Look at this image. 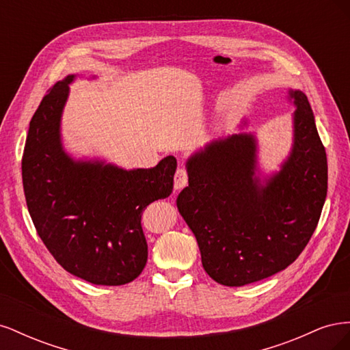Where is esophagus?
I'll use <instances>...</instances> for the list:
<instances>
[{"label": "esophagus", "mask_w": 350, "mask_h": 350, "mask_svg": "<svg viewBox=\"0 0 350 350\" xmlns=\"http://www.w3.org/2000/svg\"><path fill=\"white\" fill-rule=\"evenodd\" d=\"M188 184V172L185 167H178L175 172V178H174V185L175 189H181Z\"/></svg>", "instance_id": "34e87169"}]
</instances>
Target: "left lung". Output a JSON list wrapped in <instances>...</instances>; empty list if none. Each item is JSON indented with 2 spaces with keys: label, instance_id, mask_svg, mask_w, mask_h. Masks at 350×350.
Returning a JSON list of instances; mask_svg holds the SVG:
<instances>
[{
  "label": "left lung",
  "instance_id": "obj_1",
  "mask_svg": "<svg viewBox=\"0 0 350 350\" xmlns=\"http://www.w3.org/2000/svg\"><path fill=\"white\" fill-rule=\"evenodd\" d=\"M293 146L280 172L256 175L257 142L234 134L207 144L187 162L188 187L176 198L196 235L208 276L243 286L292 264L319 225L327 196V156L308 98L291 90Z\"/></svg>",
  "mask_w": 350,
  "mask_h": 350
}]
</instances>
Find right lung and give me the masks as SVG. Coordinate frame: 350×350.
<instances>
[{
    "label": "right lung",
    "mask_w": 350,
    "mask_h": 350,
    "mask_svg": "<svg viewBox=\"0 0 350 350\" xmlns=\"http://www.w3.org/2000/svg\"><path fill=\"white\" fill-rule=\"evenodd\" d=\"M74 76L58 81L31 116L22 159L25 197L38 235L61 267L93 284L120 286L147 262L143 210L171 196L176 159L125 171L76 162L61 144V115Z\"/></svg>",
    "instance_id": "add662e5"
}]
</instances>
